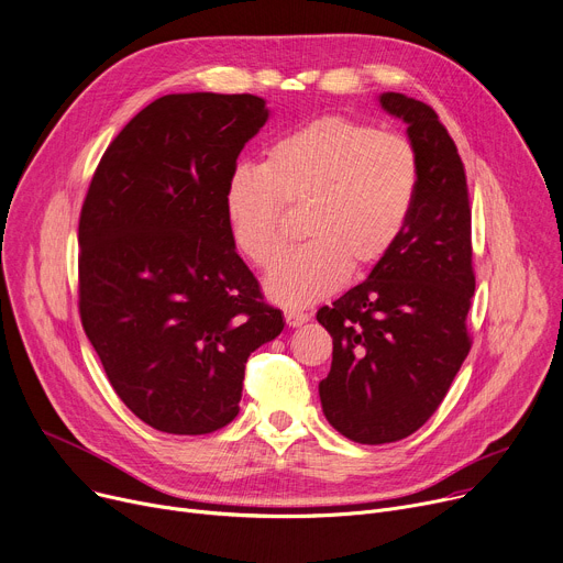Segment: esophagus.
<instances>
[{"instance_id": "obj_1", "label": "esophagus", "mask_w": 563, "mask_h": 563, "mask_svg": "<svg viewBox=\"0 0 563 563\" xmlns=\"http://www.w3.org/2000/svg\"><path fill=\"white\" fill-rule=\"evenodd\" d=\"M308 321H310V314L298 312V310H285V323L289 328H300V325H305Z\"/></svg>"}]
</instances>
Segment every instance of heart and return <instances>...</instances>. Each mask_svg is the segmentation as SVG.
Returning a JSON list of instances; mask_svg holds the SVG:
<instances>
[{"label": "heart", "mask_w": 563, "mask_h": 563, "mask_svg": "<svg viewBox=\"0 0 563 563\" xmlns=\"http://www.w3.org/2000/svg\"><path fill=\"white\" fill-rule=\"evenodd\" d=\"M420 186L416 147L399 134L343 117H323L280 136L263 166H238L224 188L233 244L255 267L285 249V209L308 211L310 242L287 253L265 294L305 308L336 291L352 269L379 263L401 235Z\"/></svg>", "instance_id": "obj_1"}]
</instances>
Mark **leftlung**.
Instances as JSON below:
<instances>
[{
  "mask_svg": "<svg viewBox=\"0 0 563 563\" xmlns=\"http://www.w3.org/2000/svg\"><path fill=\"white\" fill-rule=\"evenodd\" d=\"M406 123L420 186L408 222L368 278L321 308L334 350L319 384L328 422L347 440L386 444L416 433L470 354L476 289L465 168L438 114L397 91L377 96Z\"/></svg>",
  "mask_w": 563,
  "mask_h": 563,
  "instance_id": "8db88e82",
  "label": "left lung"
}]
</instances>
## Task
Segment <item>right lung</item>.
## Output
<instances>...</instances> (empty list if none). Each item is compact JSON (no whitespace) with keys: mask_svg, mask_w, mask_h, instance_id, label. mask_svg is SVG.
I'll list each match as a JSON object with an SVG mask.
<instances>
[{"mask_svg":"<svg viewBox=\"0 0 563 563\" xmlns=\"http://www.w3.org/2000/svg\"><path fill=\"white\" fill-rule=\"evenodd\" d=\"M269 114L253 93L162 96L110 143L87 190L82 328L117 395L157 431L227 427L249 354L285 328L224 216L227 179Z\"/></svg>","mask_w":563,"mask_h":563,"instance_id":"1","label":"right lung"}]
</instances>
